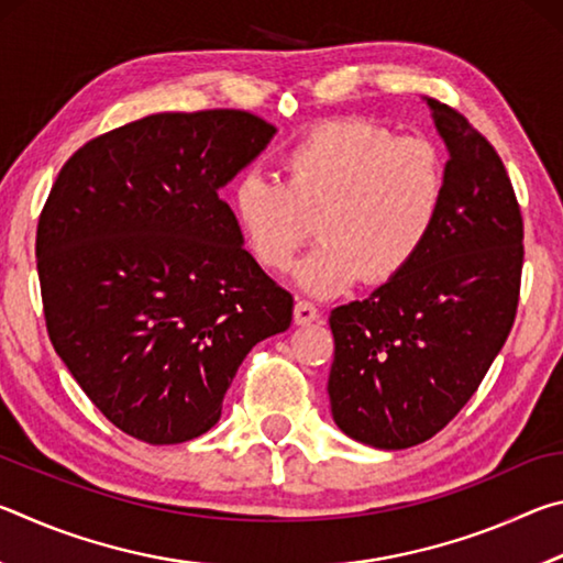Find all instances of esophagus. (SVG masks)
I'll return each instance as SVG.
<instances>
[{"label": "esophagus", "mask_w": 563, "mask_h": 563, "mask_svg": "<svg viewBox=\"0 0 563 563\" xmlns=\"http://www.w3.org/2000/svg\"><path fill=\"white\" fill-rule=\"evenodd\" d=\"M292 318H295V322H298V325H310V322H316L320 318V310L308 300H298V302H295Z\"/></svg>", "instance_id": "esophagus-1"}]
</instances>
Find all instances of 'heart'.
Returning <instances> with one entry per match:
<instances>
[{
	"label": "heart",
	"instance_id": "1",
	"mask_svg": "<svg viewBox=\"0 0 563 563\" xmlns=\"http://www.w3.org/2000/svg\"><path fill=\"white\" fill-rule=\"evenodd\" d=\"M285 184L258 168L238 174L231 208L245 243L268 271H288L316 233L322 243L295 268L312 295H338L360 275L387 283L430 241L444 201L442 156L424 139H397L365 119L310 129L285 148Z\"/></svg>",
	"mask_w": 563,
	"mask_h": 563
}]
</instances>
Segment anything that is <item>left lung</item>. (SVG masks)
Masks as SVG:
<instances>
[{"mask_svg":"<svg viewBox=\"0 0 563 563\" xmlns=\"http://www.w3.org/2000/svg\"><path fill=\"white\" fill-rule=\"evenodd\" d=\"M450 161L430 241L369 298L330 312L328 395L342 432L377 450L427 442L470 402L517 318L523 223L487 139L427 99Z\"/></svg>","mask_w":563,"mask_h":563,"instance_id":"1","label":"left lung"}]
</instances>
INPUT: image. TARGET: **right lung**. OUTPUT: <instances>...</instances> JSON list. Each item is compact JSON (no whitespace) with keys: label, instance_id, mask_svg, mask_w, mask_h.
I'll use <instances>...</instances> for the list:
<instances>
[{"label":"right lung","instance_id":"add662e5","mask_svg":"<svg viewBox=\"0 0 563 563\" xmlns=\"http://www.w3.org/2000/svg\"><path fill=\"white\" fill-rule=\"evenodd\" d=\"M273 136L247 111L154 113L84 144L46 198L36 271L49 340L141 442L211 430L247 352L290 328L292 295L218 198Z\"/></svg>","mask_w":563,"mask_h":563}]
</instances>
